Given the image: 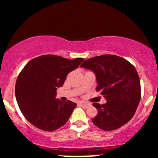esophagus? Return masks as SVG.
I'll use <instances>...</instances> for the list:
<instances>
[{
	"label": "esophagus",
	"instance_id": "esophagus-1",
	"mask_svg": "<svg viewBox=\"0 0 158 158\" xmlns=\"http://www.w3.org/2000/svg\"><path fill=\"white\" fill-rule=\"evenodd\" d=\"M79 105H80V106L84 108H87L88 107H89L90 106V103L86 102H79Z\"/></svg>",
	"mask_w": 158,
	"mask_h": 158
}]
</instances>
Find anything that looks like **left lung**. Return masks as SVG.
Masks as SVG:
<instances>
[{
    "label": "left lung",
    "instance_id": "1",
    "mask_svg": "<svg viewBox=\"0 0 158 158\" xmlns=\"http://www.w3.org/2000/svg\"><path fill=\"white\" fill-rule=\"evenodd\" d=\"M96 75L97 90L101 91L106 104L94 103L98 110L92 119L104 131L117 129L135 115L141 98L140 81L135 67L115 55H102L88 59L81 64Z\"/></svg>",
    "mask_w": 158,
    "mask_h": 158
}]
</instances>
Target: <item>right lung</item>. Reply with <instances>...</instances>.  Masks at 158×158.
<instances>
[{
    "label": "right lung",
    "instance_id": "1",
    "mask_svg": "<svg viewBox=\"0 0 158 158\" xmlns=\"http://www.w3.org/2000/svg\"><path fill=\"white\" fill-rule=\"evenodd\" d=\"M83 61L43 55L25 65L16 81L15 97L21 113L32 125L52 131L68 122L77 104L56 99V90Z\"/></svg>",
    "mask_w": 158,
    "mask_h": 158
}]
</instances>
